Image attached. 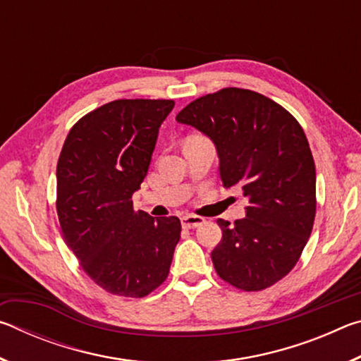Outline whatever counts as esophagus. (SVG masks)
Segmentation results:
<instances>
[{"instance_id":"obj_1","label":"esophagus","mask_w":361,"mask_h":361,"mask_svg":"<svg viewBox=\"0 0 361 361\" xmlns=\"http://www.w3.org/2000/svg\"><path fill=\"white\" fill-rule=\"evenodd\" d=\"M205 223L204 218L200 216H195V215H186L181 218V226L185 229H194V228H199V226H202Z\"/></svg>"}]
</instances>
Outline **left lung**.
<instances>
[{
  "label": "left lung",
  "instance_id": "left-lung-1",
  "mask_svg": "<svg viewBox=\"0 0 361 361\" xmlns=\"http://www.w3.org/2000/svg\"><path fill=\"white\" fill-rule=\"evenodd\" d=\"M176 121L215 143L223 185L248 199L245 218L216 221V274L243 291L277 283L296 266L315 219V164L302 127L279 103L237 87L191 102Z\"/></svg>",
  "mask_w": 361,
  "mask_h": 361
}]
</instances>
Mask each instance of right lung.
<instances>
[{"mask_svg":"<svg viewBox=\"0 0 361 361\" xmlns=\"http://www.w3.org/2000/svg\"><path fill=\"white\" fill-rule=\"evenodd\" d=\"M173 100H114L82 116L57 162V215L82 271L116 296L143 298L169 276L181 223L133 210Z\"/></svg>","mask_w":361,"mask_h":361,"instance_id":"right-lung-1","label":"right lung"}]
</instances>
